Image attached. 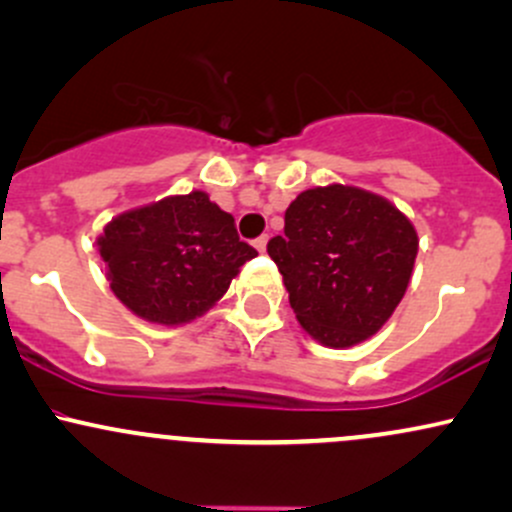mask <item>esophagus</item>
Segmentation results:
<instances>
[{"label": "esophagus", "mask_w": 512, "mask_h": 512, "mask_svg": "<svg viewBox=\"0 0 512 512\" xmlns=\"http://www.w3.org/2000/svg\"><path fill=\"white\" fill-rule=\"evenodd\" d=\"M252 245H255V248L260 250V252H264V250H267V236H260Z\"/></svg>", "instance_id": "34e87169"}]
</instances>
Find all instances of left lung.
Listing matches in <instances>:
<instances>
[{
	"label": "left lung",
	"mask_w": 512,
	"mask_h": 512,
	"mask_svg": "<svg viewBox=\"0 0 512 512\" xmlns=\"http://www.w3.org/2000/svg\"><path fill=\"white\" fill-rule=\"evenodd\" d=\"M419 238L383 197L349 185L305 190L267 243L298 322L344 349L373 337L407 291Z\"/></svg>",
	"instance_id": "left-lung-1"
}]
</instances>
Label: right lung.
<instances>
[{
    "label": "right lung",
    "instance_id": "obj_1",
    "mask_svg": "<svg viewBox=\"0 0 512 512\" xmlns=\"http://www.w3.org/2000/svg\"><path fill=\"white\" fill-rule=\"evenodd\" d=\"M98 250L115 296L156 325L207 313L257 255L238 238L233 216L204 192L125 211L103 228Z\"/></svg>",
    "mask_w": 512,
    "mask_h": 512
}]
</instances>
